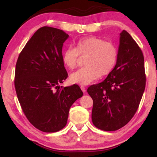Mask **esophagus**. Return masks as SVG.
<instances>
[{
  "label": "esophagus",
  "mask_w": 157,
  "mask_h": 157,
  "mask_svg": "<svg viewBox=\"0 0 157 157\" xmlns=\"http://www.w3.org/2000/svg\"><path fill=\"white\" fill-rule=\"evenodd\" d=\"M80 88H81V89H82V91H83L84 93L86 92V89H85V87H84V86H81Z\"/></svg>",
  "instance_id": "esophagus-1"
}]
</instances>
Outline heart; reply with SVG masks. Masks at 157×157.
Segmentation results:
<instances>
[{"mask_svg":"<svg viewBox=\"0 0 157 157\" xmlns=\"http://www.w3.org/2000/svg\"><path fill=\"white\" fill-rule=\"evenodd\" d=\"M79 55L86 57L84 67L72 73L70 79L73 83L87 85L101 75H106L113 71L118 58V50L114 44L97 36H89L79 39L75 48L63 50L62 60L66 67H76Z\"/></svg>","mask_w":157,"mask_h":157,"instance_id":"obj_1","label":"heart"}]
</instances>
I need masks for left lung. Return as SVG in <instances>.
Masks as SVG:
<instances>
[{"mask_svg": "<svg viewBox=\"0 0 157 157\" xmlns=\"http://www.w3.org/2000/svg\"><path fill=\"white\" fill-rule=\"evenodd\" d=\"M144 57L125 30L120 33L115 67L104 81L90 86L87 92L94 101L92 122L104 131H116L133 118L145 88Z\"/></svg>", "mask_w": 157, "mask_h": 157, "instance_id": "1", "label": "left lung"}]
</instances>
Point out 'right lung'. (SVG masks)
<instances>
[{
  "label": "right lung",
  "mask_w": 157,
  "mask_h": 157,
  "mask_svg": "<svg viewBox=\"0 0 157 157\" xmlns=\"http://www.w3.org/2000/svg\"><path fill=\"white\" fill-rule=\"evenodd\" d=\"M68 34L44 26L31 37L18 57L14 85L30 123L44 132H56L67 123L69 109L83 92L77 84L59 86L68 78L62 60Z\"/></svg>",
  "instance_id": "obj_1"
}]
</instances>
